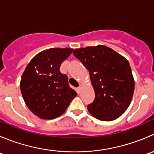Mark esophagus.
<instances>
[{
  "instance_id": "34e87169",
  "label": "esophagus",
  "mask_w": 154,
  "mask_h": 154,
  "mask_svg": "<svg viewBox=\"0 0 154 154\" xmlns=\"http://www.w3.org/2000/svg\"><path fill=\"white\" fill-rule=\"evenodd\" d=\"M83 84H80V86H79L78 88H77V91H78L79 92H80V91H81V89H82V88H83Z\"/></svg>"
}]
</instances>
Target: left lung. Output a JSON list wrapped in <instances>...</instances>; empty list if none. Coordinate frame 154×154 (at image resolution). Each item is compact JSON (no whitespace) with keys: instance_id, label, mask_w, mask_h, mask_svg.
<instances>
[{"instance_id":"left-lung-1","label":"left lung","mask_w":154,"mask_h":154,"mask_svg":"<svg viewBox=\"0 0 154 154\" xmlns=\"http://www.w3.org/2000/svg\"><path fill=\"white\" fill-rule=\"evenodd\" d=\"M74 55L88 69L95 98L88 106L90 114L104 122L117 119L127 110L135 81L128 60L105 45L77 48Z\"/></svg>"}]
</instances>
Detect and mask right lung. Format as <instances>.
<instances>
[{"label":"right lung","mask_w":154,"mask_h":154,"mask_svg":"<svg viewBox=\"0 0 154 154\" xmlns=\"http://www.w3.org/2000/svg\"><path fill=\"white\" fill-rule=\"evenodd\" d=\"M72 48H49L35 56L21 76L20 88L29 109L42 119H54L66 112L77 92L60 71Z\"/></svg>","instance_id":"1"}]
</instances>
